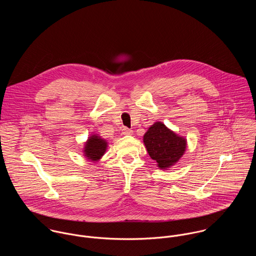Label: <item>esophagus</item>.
Instances as JSON below:
<instances>
[{
  "label": "esophagus",
  "mask_w": 256,
  "mask_h": 256,
  "mask_svg": "<svg viewBox=\"0 0 256 256\" xmlns=\"http://www.w3.org/2000/svg\"><path fill=\"white\" fill-rule=\"evenodd\" d=\"M122 133H123L124 135H132V134H133V131H132L131 129H128V128L124 127V128L122 129Z\"/></svg>",
  "instance_id": "34e87169"
}]
</instances>
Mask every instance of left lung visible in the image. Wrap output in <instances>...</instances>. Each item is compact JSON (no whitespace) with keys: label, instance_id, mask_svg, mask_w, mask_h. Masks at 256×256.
<instances>
[{"label":"left lung","instance_id":"left-lung-1","mask_svg":"<svg viewBox=\"0 0 256 256\" xmlns=\"http://www.w3.org/2000/svg\"><path fill=\"white\" fill-rule=\"evenodd\" d=\"M143 142L150 158L164 170L170 168L182 158L187 146L185 137L180 136L162 122H156L148 129Z\"/></svg>","mask_w":256,"mask_h":256}]
</instances>
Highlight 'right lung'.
Returning a JSON list of instances; mask_svg holds the SVG:
<instances>
[{
    "mask_svg": "<svg viewBox=\"0 0 256 256\" xmlns=\"http://www.w3.org/2000/svg\"><path fill=\"white\" fill-rule=\"evenodd\" d=\"M108 146V143L106 139L102 138L98 134H94L84 142L82 152L88 160L96 162L104 156Z\"/></svg>",
    "mask_w": 256,
    "mask_h": 256,
    "instance_id": "right-lung-1",
    "label": "right lung"
}]
</instances>
